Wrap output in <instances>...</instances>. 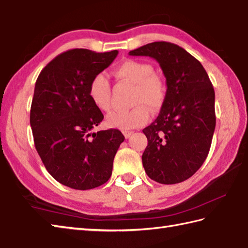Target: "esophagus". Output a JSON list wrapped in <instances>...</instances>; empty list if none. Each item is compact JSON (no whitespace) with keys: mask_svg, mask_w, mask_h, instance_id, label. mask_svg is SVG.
I'll return each instance as SVG.
<instances>
[{"mask_svg":"<svg viewBox=\"0 0 248 248\" xmlns=\"http://www.w3.org/2000/svg\"><path fill=\"white\" fill-rule=\"evenodd\" d=\"M134 134V131H131V130H127V129H124L123 130V135L125 136V138L126 139H128V138H130V136Z\"/></svg>","mask_w":248,"mask_h":248,"instance_id":"esophagus-1","label":"esophagus"}]
</instances>
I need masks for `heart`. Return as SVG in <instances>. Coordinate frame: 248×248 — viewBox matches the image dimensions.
<instances>
[{
	"instance_id": "obj_1",
	"label": "heart",
	"mask_w": 248,
	"mask_h": 248,
	"mask_svg": "<svg viewBox=\"0 0 248 248\" xmlns=\"http://www.w3.org/2000/svg\"><path fill=\"white\" fill-rule=\"evenodd\" d=\"M152 65L137 60H125L115 68L114 74L119 78L127 80L135 84L134 104L130 110H115L106 118L110 127L131 129L142 126L150 119V109L158 111L163 107L166 90L165 84L157 75L153 74ZM111 85L106 73L94 75L89 84V96L98 109L108 111L110 109Z\"/></svg>"
}]
</instances>
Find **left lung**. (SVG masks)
<instances>
[{
	"instance_id": "left-lung-1",
	"label": "left lung",
	"mask_w": 248,
	"mask_h": 248,
	"mask_svg": "<svg viewBox=\"0 0 248 248\" xmlns=\"http://www.w3.org/2000/svg\"><path fill=\"white\" fill-rule=\"evenodd\" d=\"M129 55L156 60L166 77V97L158 117L142 131L148 146L142 164L150 179L176 184L204 163L215 130V92L198 60L178 45L151 43Z\"/></svg>"
}]
</instances>
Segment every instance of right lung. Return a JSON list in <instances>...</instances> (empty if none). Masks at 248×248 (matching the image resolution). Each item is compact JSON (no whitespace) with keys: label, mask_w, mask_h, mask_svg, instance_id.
Instances as JSON below:
<instances>
[{"label":"right lung","mask_w":248,"mask_h":248,"mask_svg":"<svg viewBox=\"0 0 248 248\" xmlns=\"http://www.w3.org/2000/svg\"><path fill=\"white\" fill-rule=\"evenodd\" d=\"M118 53L68 50L48 63L35 83L30 114L35 148L53 179L70 188L105 184L125 139L119 129L93 133L104 115L89 96L91 79Z\"/></svg>","instance_id":"obj_1"}]
</instances>
